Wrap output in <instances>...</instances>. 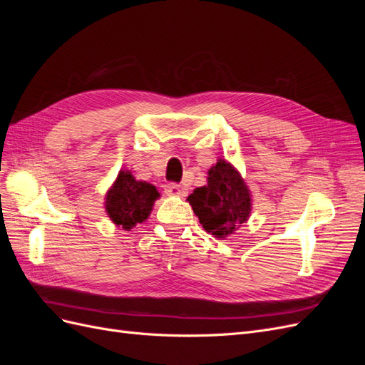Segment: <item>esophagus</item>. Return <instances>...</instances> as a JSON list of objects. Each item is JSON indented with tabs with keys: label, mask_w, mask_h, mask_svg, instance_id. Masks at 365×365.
<instances>
[{
	"label": "esophagus",
	"mask_w": 365,
	"mask_h": 365,
	"mask_svg": "<svg viewBox=\"0 0 365 365\" xmlns=\"http://www.w3.org/2000/svg\"><path fill=\"white\" fill-rule=\"evenodd\" d=\"M165 193L169 196H185L187 195V189L181 184H176V182H170L165 185Z\"/></svg>",
	"instance_id": "esophagus-1"
}]
</instances>
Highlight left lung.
<instances>
[{
	"instance_id": "left-lung-1",
	"label": "left lung",
	"mask_w": 365,
	"mask_h": 365,
	"mask_svg": "<svg viewBox=\"0 0 365 365\" xmlns=\"http://www.w3.org/2000/svg\"><path fill=\"white\" fill-rule=\"evenodd\" d=\"M208 235L225 239L245 224L251 213V193L240 173L225 160L208 170L207 185L187 197Z\"/></svg>"
}]
</instances>
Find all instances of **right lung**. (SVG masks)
<instances>
[{
  "mask_svg": "<svg viewBox=\"0 0 365 365\" xmlns=\"http://www.w3.org/2000/svg\"><path fill=\"white\" fill-rule=\"evenodd\" d=\"M158 197L155 185L137 181L129 170H120L105 196V208L117 227L129 231L137 224L145 222Z\"/></svg>",
  "mask_w": 365,
  "mask_h": 365,
  "instance_id": "right-lung-1",
  "label": "right lung"
}]
</instances>
